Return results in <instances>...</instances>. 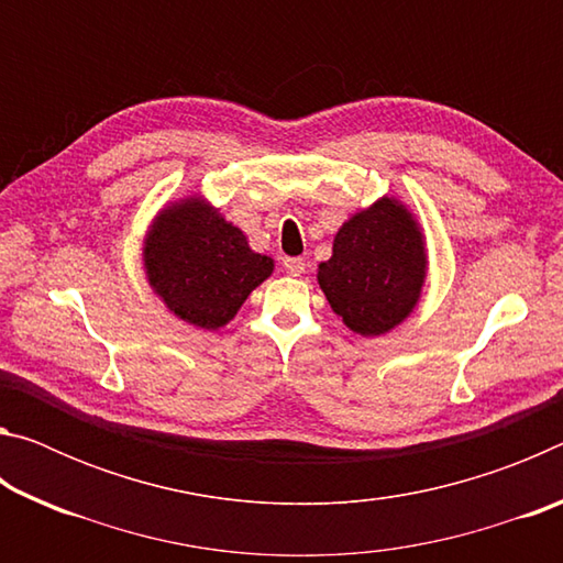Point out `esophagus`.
Listing matches in <instances>:
<instances>
[{"instance_id":"34e87169","label":"esophagus","mask_w":563,"mask_h":563,"mask_svg":"<svg viewBox=\"0 0 563 563\" xmlns=\"http://www.w3.org/2000/svg\"><path fill=\"white\" fill-rule=\"evenodd\" d=\"M283 268H285V273L292 275V278H298V275L305 273V261L302 258H285Z\"/></svg>"}]
</instances>
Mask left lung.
<instances>
[{"instance_id": "left-lung-1", "label": "left lung", "mask_w": 563, "mask_h": 563, "mask_svg": "<svg viewBox=\"0 0 563 563\" xmlns=\"http://www.w3.org/2000/svg\"><path fill=\"white\" fill-rule=\"evenodd\" d=\"M427 278L419 223L397 198H379L335 235L318 283L342 322L365 338L385 335L415 310Z\"/></svg>"}]
</instances>
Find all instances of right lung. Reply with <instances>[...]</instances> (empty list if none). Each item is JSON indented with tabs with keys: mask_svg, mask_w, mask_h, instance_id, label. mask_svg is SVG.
I'll list each match as a JSON object with an SVG mask.
<instances>
[{
	"mask_svg": "<svg viewBox=\"0 0 563 563\" xmlns=\"http://www.w3.org/2000/svg\"><path fill=\"white\" fill-rule=\"evenodd\" d=\"M144 268L151 288L176 318L218 330L271 278L273 258L251 251L241 228L203 198L190 196L156 216L146 233Z\"/></svg>",
	"mask_w": 563,
	"mask_h": 563,
	"instance_id": "right-lung-1",
	"label": "right lung"
}]
</instances>
